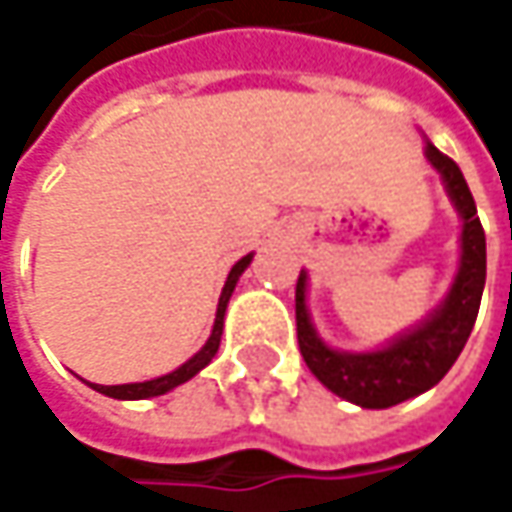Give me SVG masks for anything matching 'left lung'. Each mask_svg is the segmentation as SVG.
I'll list each match as a JSON object with an SVG mask.
<instances>
[{
  "label": "left lung",
  "instance_id": "8db88e82",
  "mask_svg": "<svg viewBox=\"0 0 512 512\" xmlns=\"http://www.w3.org/2000/svg\"><path fill=\"white\" fill-rule=\"evenodd\" d=\"M427 160L441 174L456 212L464 220L458 275L444 303L433 309L415 329L398 335L375 352H338L321 341L306 309V272H300L295 289V321L298 346L306 367L346 401L364 410H387L407 398L435 387L456 364L476 323L484 278H487V240L476 214V200L467 189L461 168L427 143Z\"/></svg>",
  "mask_w": 512,
  "mask_h": 512
}]
</instances>
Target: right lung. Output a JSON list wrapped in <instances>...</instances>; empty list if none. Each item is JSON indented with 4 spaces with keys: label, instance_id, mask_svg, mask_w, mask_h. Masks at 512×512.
<instances>
[{
    "label": "right lung",
    "instance_id": "add662e5",
    "mask_svg": "<svg viewBox=\"0 0 512 512\" xmlns=\"http://www.w3.org/2000/svg\"><path fill=\"white\" fill-rule=\"evenodd\" d=\"M252 263V255L240 257L237 263L232 266V272H229V278H226V286H223V292H220V303H217V318H214V329L212 335H209V341L206 346L189 358L183 367H177L174 372H168V375H160V378H154V381H143V384H120V387H102V384H91V387L102 392V395H108V398H120V401H143V398H154V395H166L174 387H180V384H186L189 378H194L197 372L203 367H209L212 364V358L217 355V349H220V335H223V318H226V306H229V298H232L234 286H237V280L243 275V269Z\"/></svg>",
    "mask_w": 512,
    "mask_h": 512
}]
</instances>
